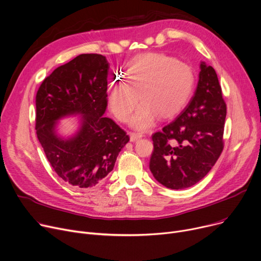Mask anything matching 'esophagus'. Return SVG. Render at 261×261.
Here are the masks:
<instances>
[{"label": "esophagus", "mask_w": 261, "mask_h": 261, "mask_svg": "<svg viewBox=\"0 0 261 261\" xmlns=\"http://www.w3.org/2000/svg\"><path fill=\"white\" fill-rule=\"evenodd\" d=\"M129 138H130V141L132 142H135V141H137L138 139L142 138V134H140V133H130L129 134Z\"/></svg>", "instance_id": "obj_1"}]
</instances>
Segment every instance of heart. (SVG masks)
<instances>
[{
  "mask_svg": "<svg viewBox=\"0 0 261 261\" xmlns=\"http://www.w3.org/2000/svg\"><path fill=\"white\" fill-rule=\"evenodd\" d=\"M124 78V83L111 88L109 106L119 121L125 123L140 98L142 105L132 119V125L139 129L150 127L156 114L167 118L178 113L186 106L194 86L192 69L163 53L136 56L128 63Z\"/></svg>",
  "mask_w": 261,
  "mask_h": 261,
  "instance_id": "b5f03b06",
  "label": "heart"
}]
</instances>
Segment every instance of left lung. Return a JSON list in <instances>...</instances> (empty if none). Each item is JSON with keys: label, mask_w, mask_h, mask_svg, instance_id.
<instances>
[{"label": "left lung", "mask_w": 261, "mask_h": 261, "mask_svg": "<svg viewBox=\"0 0 261 261\" xmlns=\"http://www.w3.org/2000/svg\"><path fill=\"white\" fill-rule=\"evenodd\" d=\"M226 115L217 74L203 62L189 103L173 121L151 136L149 169L156 181L170 189H184L199 182L224 149Z\"/></svg>", "instance_id": "obj_1"}]
</instances>
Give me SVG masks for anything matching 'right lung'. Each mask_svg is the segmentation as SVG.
<instances>
[{
  "instance_id": "1",
  "label": "right lung",
  "mask_w": 261,
  "mask_h": 261,
  "mask_svg": "<svg viewBox=\"0 0 261 261\" xmlns=\"http://www.w3.org/2000/svg\"><path fill=\"white\" fill-rule=\"evenodd\" d=\"M109 63L101 54H80L44 79L35 97V129L56 174L76 188L101 183L129 141L126 133L105 117ZM82 115V126L65 140L55 133L65 115Z\"/></svg>"
}]
</instances>
